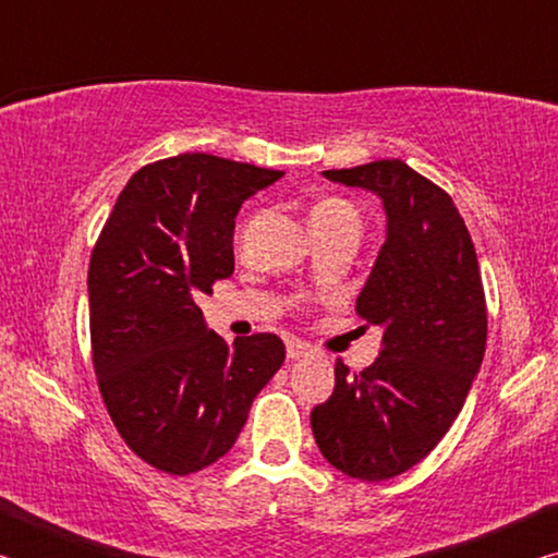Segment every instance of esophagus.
I'll use <instances>...</instances> for the list:
<instances>
[{
	"mask_svg": "<svg viewBox=\"0 0 558 558\" xmlns=\"http://www.w3.org/2000/svg\"><path fill=\"white\" fill-rule=\"evenodd\" d=\"M307 354H310V344L300 342V339H290V342H288V359H290V362H295V359H302Z\"/></svg>",
	"mask_w": 558,
	"mask_h": 558,
	"instance_id": "obj_1",
	"label": "esophagus"
}]
</instances>
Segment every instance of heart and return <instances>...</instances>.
Here are the masks:
<instances>
[{"label": "heart", "instance_id": "obj_1", "mask_svg": "<svg viewBox=\"0 0 558 558\" xmlns=\"http://www.w3.org/2000/svg\"><path fill=\"white\" fill-rule=\"evenodd\" d=\"M342 221H354L359 223V211L354 204H349L339 196H327V199L317 202L313 214H310V223H342Z\"/></svg>", "mask_w": 558, "mask_h": 558}]
</instances>
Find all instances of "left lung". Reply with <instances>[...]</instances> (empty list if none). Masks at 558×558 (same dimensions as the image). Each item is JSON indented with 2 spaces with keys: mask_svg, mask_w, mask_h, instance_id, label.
<instances>
[{
  "mask_svg": "<svg viewBox=\"0 0 558 558\" xmlns=\"http://www.w3.org/2000/svg\"><path fill=\"white\" fill-rule=\"evenodd\" d=\"M323 174L384 202L386 241L356 298L384 337L364 372L337 359L335 391L310 423L329 465L381 483L426 458L468 399L487 344L483 278L458 206L401 159Z\"/></svg>",
  "mask_w": 558,
  "mask_h": 558,
  "instance_id": "obj_1",
  "label": "left lung"
}]
</instances>
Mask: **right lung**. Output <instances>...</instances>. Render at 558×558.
I'll return each mask as SVG.
<instances>
[{
	"label": "right lung",
	"instance_id": "obj_1",
	"mask_svg": "<svg viewBox=\"0 0 558 558\" xmlns=\"http://www.w3.org/2000/svg\"><path fill=\"white\" fill-rule=\"evenodd\" d=\"M282 174L204 153L145 165L90 253L100 396L128 448L169 475L223 458L286 359V344L270 332L226 344L196 305L233 272L241 204Z\"/></svg>",
	"mask_w": 558,
	"mask_h": 558
}]
</instances>
